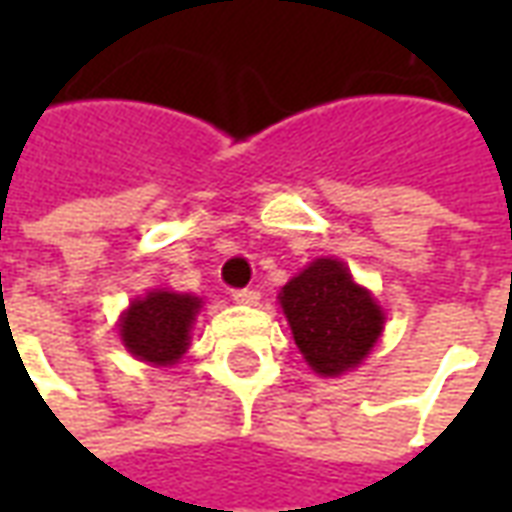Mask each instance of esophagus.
<instances>
[{
	"label": "esophagus",
	"instance_id": "1",
	"mask_svg": "<svg viewBox=\"0 0 512 512\" xmlns=\"http://www.w3.org/2000/svg\"><path fill=\"white\" fill-rule=\"evenodd\" d=\"M233 299L238 304H257L260 301V293L252 288H241V290H233Z\"/></svg>",
	"mask_w": 512,
	"mask_h": 512
}]
</instances>
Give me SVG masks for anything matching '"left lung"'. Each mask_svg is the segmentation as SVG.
Segmentation results:
<instances>
[{"instance_id": "8db88e82", "label": "left lung", "mask_w": 512, "mask_h": 512, "mask_svg": "<svg viewBox=\"0 0 512 512\" xmlns=\"http://www.w3.org/2000/svg\"><path fill=\"white\" fill-rule=\"evenodd\" d=\"M279 304L307 365L343 376L365 362L384 332V310L337 257H318L279 290Z\"/></svg>"}]
</instances>
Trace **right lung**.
Listing matches in <instances>:
<instances>
[{
  "label": "right lung",
  "mask_w": 512,
  "mask_h": 512,
  "mask_svg": "<svg viewBox=\"0 0 512 512\" xmlns=\"http://www.w3.org/2000/svg\"><path fill=\"white\" fill-rule=\"evenodd\" d=\"M202 301L175 290H150L134 299L120 318V340L131 356L150 365L169 367L189 351L191 323Z\"/></svg>",
  "instance_id": "1"
}]
</instances>
